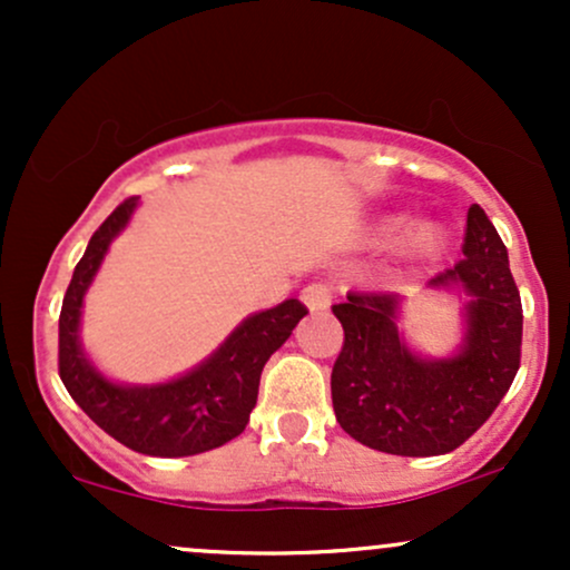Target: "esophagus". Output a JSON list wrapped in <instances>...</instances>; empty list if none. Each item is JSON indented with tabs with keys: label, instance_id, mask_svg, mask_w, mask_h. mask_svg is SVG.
<instances>
[{
	"label": "esophagus",
	"instance_id": "34e87169",
	"mask_svg": "<svg viewBox=\"0 0 570 570\" xmlns=\"http://www.w3.org/2000/svg\"><path fill=\"white\" fill-rule=\"evenodd\" d=\"M299 297H303V303L307 305V311L318 313V311H326V307H330L332 289L326 284H307L305 289H303V294H299Z\"/></svg>",
	"mask_w": 570,
	"mask_h": 570
}]
</instances>
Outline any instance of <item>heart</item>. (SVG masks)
I'll list each match as a JSON object with an SVG mask.
<instances>
[{
	"mask_svg": "<svg viewBox=\"0 0 570 570\" xmlns=\"http://www.w3.org/2000/svg\"><path fill=\"white\" fill-rule=\"evenodd\" d=\"M404 227H407V219H404V217H394V219L385 222V225L381 227V233L385 235V238H396V235L402 233ZM410 244H412V248H415L417 254H431V252H436V248H440V244H442V230H440V227H434V225L421 227V230L412 235Z\"/></svg>",
	"mask_w": 570,
	"mask_h": 570,
	"instance_id": "heart-1",
	"label": "heart"
}]
</instances>
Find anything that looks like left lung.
<instances>
[{
  "instance_id": "left-lung-1",
  "label": "left lung",
  "mask_w": 570,
  "mask_h": 570,
  "mask_svg": "<svg viewBox=\"0 0 570 570\" xmlns=\"http://www.w3.org/2000/svg\"><path fill=\"white\" fill-rule=\"evenodd\" d=\"M463 259L429 281L469 294L455 356L421 358L396 330L399 294L348 292L332 305L345 340L332 367V407L353 440L391 455L461 448L507 396L522 345V303L509 254L480 206L469 208Z\"/></svg>"
}]
</instances>
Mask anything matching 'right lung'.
I'll use <instances>...</instances> for the list:
<instances>
[{
    "mask_svg": "<svg viewBox=\"0 0 570 570\" xmlns=\"http://www.w3.org/2000/svg\"><path fill=\"white\" fill-rule=\"evenodd\" d=\"M139 198L122 200L104 219L75 267L58 316V375L85 415L117 442L144 455L181 458L222 448L246 429L259 394V375L307 307L286 299L254 313L206 362L158 385L107 381L80 345L82 297L109 244L128 225Z\"/></svg>",
    "mask_w": 570,
    "mask_h": 570,
    "instance_id": "right-lung-1",
    "label": "right lung"
}]
</instances>
